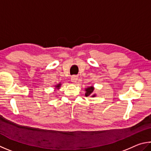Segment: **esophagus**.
<instances>
[{
  "label": "esophagus",
  "mask_w": 151,
  "mask_h": 151,
  "mask_svg": "<svg viewBox=\"0 0 151 151\" xmlns=\"http://www.w3.org/2000/svg\"><path fill=\"white\" fill-rule=\"evenodd\" d=\"M71 81H72V82H73V83L76 82V81H77V80H78V76H73L71 78Z\"/></svg>",
  "instance_id": "obj_1"
}]
</instances>
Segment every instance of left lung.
<instances>
[{
    "mask_svg": "<svg viewBox=\"0 0 151 151\" xmlns=\"http://www.w3.org/2000/svg\"><path fill=\"white\" fill-rule=\"evenodd\" d=\"M93 90H94V88H93V87H90V88H87L86 89V97H88V96H90V95H91L92 94V93H93ZM92 97H95V95H93V96Z\"/></svg>",
    "mask_w": 151,
    "mask_h": 151,
    "instance_id": "1",
    "label": "left lung"
}]
</instances>
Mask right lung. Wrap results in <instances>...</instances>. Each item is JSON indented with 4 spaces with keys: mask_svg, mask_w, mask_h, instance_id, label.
<instances>
[{
    "mask_svg": "<svg viewBox=\"0 0 151 151\" xmlns=\"http://www.w3.org/2000/svg\"><path fill=\"white\" fill-rule=\"evenodd\" d=\"M60 85H61V84H58V86H56L55 87H56V88H58H58H59L60 87Z\"/></svg>",
    "mask_w": 151,
    "mask_h": 151,
    "instance_id": "right-lung-1",
    "label": "right lung"
}]
</instances>
